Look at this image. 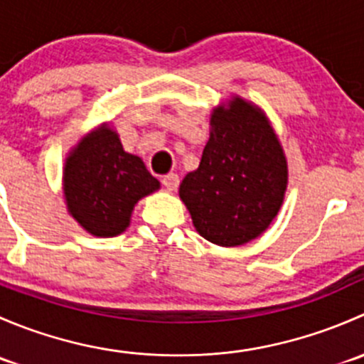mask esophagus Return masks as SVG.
<instances>
[{"label":"esophagus","mask_w":364,"mask_h":364,"mask_svg":"<svg viewBox=\"0 0 364 364\" xmlns=\"http://www.w3.org/2000/svg\"><path fill=\"white\" fill-rule=\"evenodd\" d=\"M161 185H164L168 192H174L179 185V176L174 174V172H172V174L164 176V178H161Z\"/></svg>","instance_id":"esophagus-1"}]
</instances>
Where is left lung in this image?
Wrapping results in <instances>:
<instances>
[{
    "instance_id": "8db88e82",
    "label": "left lung",
    "mask_w": 364,
    "mask_h": 364,
    "mask_svg": "<svg viewBox=\"0 0 364 364\" xmlns=\"http://www.w3.org/2000/svg\"><path fill=\"white\" fill-rule=\"evenodd\" d=\"M287 183V159L266 112L234 95L213 109L199 168L185 176L179 197L204 240L241 247L277 218Z\"/></svg>"
}]
</instances>
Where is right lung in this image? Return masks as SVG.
I'll use <instances>...</instances> for the list:
<instances>
[{
  "instance_id": "add662e5",
  "label": "right lung",
  "mask_w": 364,
  "mask_h": 364,
  "mask_svg": "<svg viewBox=\"0 0 364 364\" xmlns=\"http://www.w3.org/2000/svg\"><path fill=\"white\" fill-rule=\"evenodd\" d=\"M160 190L141 156L124 151L111 123L84 135L63 165V193L68 215L86 232L114 237L130 225L142 197Z\"/></svg>"
}]
</instances>
